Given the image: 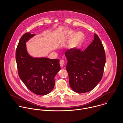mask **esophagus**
Wrapping results in <instances>:
<instances>
[{
  "label": "esophagus",
  "instance_id": "esophagus-1",
  "mask_svg": "<svg viewBox=\"0 0 123 123\" xmlns=\"http://www.w3.org/2000/svg\"><path fill=\"white\" fill-rule=\"evenodd\" d=\"M64 61L62 60H61L60 61V66L61 67H62L64 65Z\"/></svg>",
  "mask_w": 123,
  "mask_h": 123
}]
</instances>
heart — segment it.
<instances>
[{
    "label": "heart",
    "mask_w": 123,
    "mask_h": 123,
    "mask_svg": "<svg viewBox=\"0 0 123 123\" xmlns=\"http://www.w3.org/2000/svg\"><path fill=\"white\" fill-rule=\"evenodd\" d=\"M72 33V32H70L68 34L69 36L71 35ZM82 38H83V35L81 33H79L76 34L70 43L69 47L70 49H74V48H75L76 46H78V45L80 42Z\"/></svg>",
    "instance_id": "obj_1"
}]
</instances>
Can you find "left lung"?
<instances>
[{
  "mask_svg": "<svg viewBox=\"0 0 123 123\" xmlns=\"http://www.w3.org/2000/svg\"><path fill=\"white\" fill-rule=\"evenodd\" d=\"M65 56L70 87L78 93L92 90L101 80L105 63V49L98 35L94 34L84 51L75 48L66 51Z\"/></svg>",
  "mask_w": 123,
  "mask_h": 123,
  "instance_id": "1",
  "label": "left lung"
}]
</instances>
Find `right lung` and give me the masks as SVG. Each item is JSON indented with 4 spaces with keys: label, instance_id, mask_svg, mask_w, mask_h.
I'll list each match as a JSON object with an SVG mask.
<instances>
[{
    "label": "right lung",
    "instance_id": "right-lung-1",
    "mask_svg": "<svg viewBox=\"0 0 123 123\" xmlns=\"http://www.w3.org/2000/svg\"><path fill=\"white\" fill-rule=\"evenodd\" d=\"M35 35L26 33L21 37L16 52L18 75L29 90L45 95L54 87V77L61 70L59 59L34 58L27 52L25 43Z\"/></svg>",
    "mask_w": 123,
    "mask_h": 123
}]
</instances>
